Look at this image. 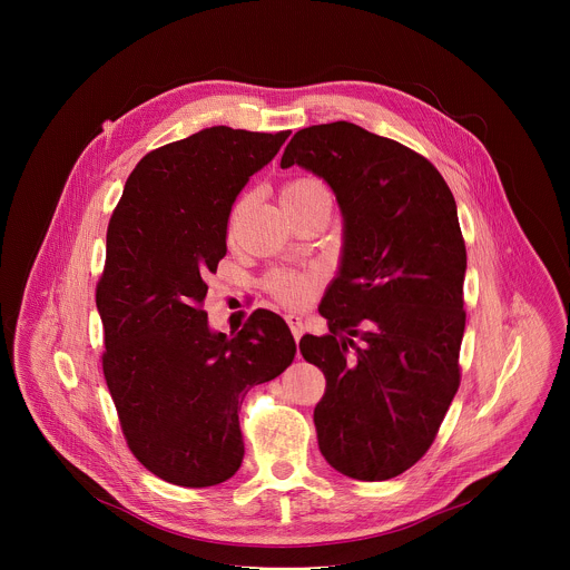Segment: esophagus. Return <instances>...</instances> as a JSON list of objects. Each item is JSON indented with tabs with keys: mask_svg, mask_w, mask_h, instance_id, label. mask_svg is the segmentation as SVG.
<instances>
[{
	"mask_svg": "<svg viewBox=\"0 0 570 570\" xmlns=\"http://www.w3.org/2000/svg\"><path fill=\"white\" fill-rule=\"evenodd\" d=\"M286 322H288V327H291V332H293L295 341H299V338H302V334H304V320H302L299 315L288 313V315H286Z\"/></svg>",
	"mask_w": 570,
	"mask_h": 570,
	"instance_id": "1",
	"label": "esophagus"
}]
</instances>
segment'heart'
I'll return each mask as SVG.
<instances>
[{"mask_svg":"<svg viewBox=\"0 0 570 570\" xmlns=\"http://www.w3.org/2000/svg\"><path fill=\"white\" fill-rule=\"evenodd\" d=\"M315 189H324V187L313 178H297L282 189V200L295 198ZM317 284H320L317 268H302V271L282 268V271H273L266 279V286L273 293V297L286 306H304L313 297Z\"/></svg>","mask_w":570,"mask_h":570,"instance_id":"b5f03b06","label":"heart"}]
</instances>
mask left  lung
Here are the masks:
<instances>
[{
  "mask_svg": "<svg viewBox=\"0 0 570 570\" xmlns=\"http://www.w3.org/2000/svg\"><path fill=\"white\" fill-rule=\"evenodd\" d=\"M302 167L343 212L338 277L320 304L327 336L299 352L327 379L313 422L320 451L356 480H387L433 444L460 385L464 238L453 194L420 153L350 121L295 132Z\"/></svg>",
  "mask_w": 570,
  "mask_h": 570,
  "instance_id": "8db88e82",
  "label": "left lung"
}]
</instances>
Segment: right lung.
<instances>
[{
  "mask_svg": "<svg viewBox=\"0 0 570 570\" xmlns=\"http://www.w3.org/2000/svg\"><path fill=\"white\" fill-rule=\"evenodd\" d=\"M288 135L212 126L155 148L110 218L97 284L104 374L128 449L171 484L212 487L236 473L243 396L295 358L277 313L257 308L225 336L203 311L232 205Z\"/></svg>",
  "mask_w": 570,
  "mask_h": 570,
  "instance_id": "right-lung-1",
  "label": "right lung"
}]
</instances>
